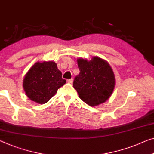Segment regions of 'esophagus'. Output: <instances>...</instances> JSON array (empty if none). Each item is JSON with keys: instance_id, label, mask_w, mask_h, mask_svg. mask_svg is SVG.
Returning <instances> with one entry per match:
<instances>
[{"instance_id": "esophagus-1", "label": "esophagus", "mask_w": 154, "mask_h": 154, "mask_svg": "<svg viewBox=\"0 0 154 154\" xmlns=\"http://www.w3.org/2000/svg\"><path fill=\"white\" fill-rule=\"evenodd\" d=\"M72 82H73V79H68L67 80L68 83H70V84H72Z\"/></svg>"}]
</instances>
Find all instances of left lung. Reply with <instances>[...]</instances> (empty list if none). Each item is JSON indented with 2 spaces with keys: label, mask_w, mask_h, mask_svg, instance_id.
Listing matches in <instances>:
<instances>
[{
  "label": "left lung",
  "mask_w": 154,
  "mask_h": 154,
  "mask_svg": "<svg viewBox=\"0 0 154 154\" xmlns=\"http://www.w3.org/2000/svg\"><path fill=\"white\" fill-rule=\"evenodd\" d=\"M79 74L75 77L73 87L79 97L89 106H97L109 99L115 86V76L106 61L94 57L91 61L77 60Z\"/></svg>",
  "instance_id": "1"
}]
</instances>
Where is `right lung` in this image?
I'll return each instance as SVG.
<instances>
[{
    "mask_svg": "<svg viewBox=\"0 0 154 154\" xmlns=\"http://www.w3.org/2000/svg\"><path fill=\"white\" fill-rule=\"evenodd\" d=\"M66 82L56 63L37 62L25 76L23 88L31 100L38 104H45Z\"/></svg>",
    "mask_w": 154,
    "mask_h": 154,
    "instance_id": "right-lung-1",
    "label": "right lung"
}]
</instances>
